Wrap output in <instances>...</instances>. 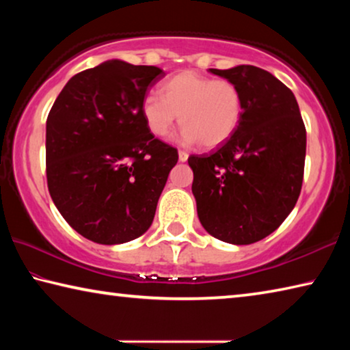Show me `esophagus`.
<instances>
[{"label": "esophagus", "instance_id": "1", "mask_svg": "<svg viewBox=\"0 0 350 350\" xmlns=\"http://www.w3.org/2000/svg\"><path fill=\"white\" fill-rule=\"evenodd\" d=\"M187 159H188V152L180 150V151H179V161H180V162H185Z\"/></svg>", "mask_w": 350, "mask_h": 350}]
</instances>
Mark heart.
Wrapping results in <instances>:
<instances>
[{
    "instance_id": "obj_1",
    "label": "heart",
    "mask_w": 350,
    "mask_h": 350,
    "mask_svg": "<svg viewBox=\"0 0 350 350\" xmlns=\"http://www.w3.org/2000/svg\"><path fill=\"white\" fill-rule=\"evenodd\" d=\"M162 97L148 96L142 102V116L150 131L165 137L174 128L177 117L187 144L216 148L238 129L244 100L233 81L182 70L161 88Z\"/></svg>"
}]
</instances>
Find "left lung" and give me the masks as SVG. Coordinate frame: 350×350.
<instances>
[{"label":"left lung","instance_id":"obj_1","mask_svg":"<svg viewBox=\"0 0 350 350\" xmlns=\"http://www.w3.org/2000/svg\"><path fill=\"white\" fill-rule=\"evenodd\" d=\"M210 72L239 88L244 111L225 144L188 157L198 216L215 238L253 244L273 233L299 198L306 126L293 92L267 70L241 64Z\"/></svg>","mask_w":350,"mask_h":350}]
</instances>
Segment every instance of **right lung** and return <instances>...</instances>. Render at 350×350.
<instances>
[{
	"label": "right lung",
	"instance_id": "obj_1",
	"mask_svg": "<svg viewBox=\"0 0 350 350\" xmlns=\"http://www.w3.org/2000/svg\"><path fill=\"white\" fill-rule=\"evenodd\" d=\"M163 77L156 66L105 62L75 74L47 116L49 194L64 221L97 244H123L150 228L179 159L142 116Z\"/></svg>",
	"mask_w": 350,
	"mask_h": 350
}]
</instances>
